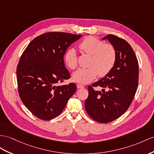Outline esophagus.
<instances>
[{"label":"esophagus","instance_id":"obj_1","mask_svg":"<svg viewBox=\"0 0 154 154\" xmlns=\"http://www.w3.org/2000/svg\"><path fill=\"white\" fill-rule=\"evenodd\" d=\"M77 88H85V86H82V85H79V84H78L77 85Z\"/></svg>","mask_w":154,"mask_h":154}]
</instances>
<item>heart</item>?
<instances>
[{
	"mask_svg": "<svg viewBox=\"0 0 154 154\" xmlns=\"http://www.w3.org/2000/svg\"><path fill=\"white\" fill-rule=\"evenodd\" d=\"M83 53L91 55L88 66L80 68L72 75L73 81L81 84H88L95 79L99 75L104 77L112 69L116 61V53L115 47L111 44L104 43L94 36L86 37L79 45ZM67 66L72 69L77 66V55L74 48L67 49L64 55Z\"/></svg>",
	"mask_w": 154,
	"mask_h": 154,
	"instance_id": "1",
	"label": "heart"
}]
</instances>
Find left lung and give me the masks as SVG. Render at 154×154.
<instances>
[{
    "mask_svg": "<svg viewBox=\"0 0 154 154\" xmlns=\"http://www.w3.org/2000/svg\"><path fill=\"white\" fill-rule=\"evenodd\" d=\"M102 39H107L115 47L116 61L108 74L88 86L85 107L92 119L105 124L119 118L131 105L138 86L139 65L132 47L124 39L109 34ZM96 86L103 89L95 91Z\"/></svg>",
    "mask_w": 154,
    "mask_h": 154,
    "instance_id": "left-lung-1",
    "label": "left lung"
}]
</instances>
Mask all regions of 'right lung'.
Returning a JSON list of instances; mask_svg holds the SVG:
<instances>
[{"instance_id":"1","label":"right lung","mask_w":154,"mask_h":154,"mask_svg":"<svg viewBox=\"0 0 154 154\" xmlns=\"http://www.w3.org/2000/svg\"><path fill=\"white\" fill-rule=\"evenodd\" d=\"M81 34L47 32L35 38L22 54L17 68L18 91L25 107L43 120L57 117L75 92V84L57 86L70 77L64 53Z\"/></svg>"}]
</instances>
